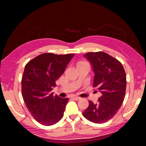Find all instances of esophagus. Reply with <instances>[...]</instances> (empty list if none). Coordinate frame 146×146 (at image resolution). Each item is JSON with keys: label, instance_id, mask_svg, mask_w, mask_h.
Masks as SVG:
<instances>
[{"label": "esophagus", "instance_id": "obj_1", "mask_svg": "<svg viewBox=\"0 0 146 146\" xmlns=\"http://www.w3.org/2000/svg\"><path fill=\"white\" fill-rule=\"evenodd\" d=\"M72 98L73 100H79L81 99V98L78 96H72Z\"/></svg>", "mask_w": 146, "mask_h": 146}]
</instances>
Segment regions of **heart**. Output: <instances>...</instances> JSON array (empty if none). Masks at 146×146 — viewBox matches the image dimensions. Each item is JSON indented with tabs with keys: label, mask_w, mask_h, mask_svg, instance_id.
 <instances>
[{
	"label": "heart",
	"mask_w": 146,
	"mask_h": 146,
	"mask_svg": "<svg viewBox=\"0 0 146 146\" xmlns=\"http://www.w3.org/2000/svg\"><path fill=\"white\" fill-rule=\"evenodd\" d=\"M84 63H86V62H82V63H80V64H84Z\"/></svg>",
	"instance_id": "heart-1"
}]
</instances>
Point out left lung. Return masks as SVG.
Returning <instances> with one entry per match:
<instances>
[{
	"label": "left lung",
	"mask_w": 146,
	"mask_h": 146,
	"mask_svg": "<svg viewBox=\"0 0 146 146\" xmlns=\"http://www.w3.org/2000/svg\"><path fill=\"white\" fill-rule=\"evenodd\" d=\"M84 57L90 61L94 72L93 87L102 95L98 102L89 101L82 113L88 120L96 123L108 121L120 108L125 98L126 75L120 62L104 52H88Z\"/></svg>",
	"instance_id": "left-lung-1"
}]
</instances>
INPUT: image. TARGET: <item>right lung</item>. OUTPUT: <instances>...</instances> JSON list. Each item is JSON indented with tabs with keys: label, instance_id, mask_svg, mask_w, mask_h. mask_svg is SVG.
<instances>
[{
	"label": "right lung",
	"instance_id": "obj_1",
	"mask_svg": "<svg viewBox=\"0 0 146 146\" xmlns=\"http://www.w3.org/2000/svg\"><path fill=\"white\" fill-rule=\"evenodd\" d=\"M74 54L44 53L29 61L22 77V95L27 109L41 124L52 125L62 118L69 99L51 93Z\"/></svg>",
	"mask_w": 146,
	"mask_h": 146
}]
</instances>
